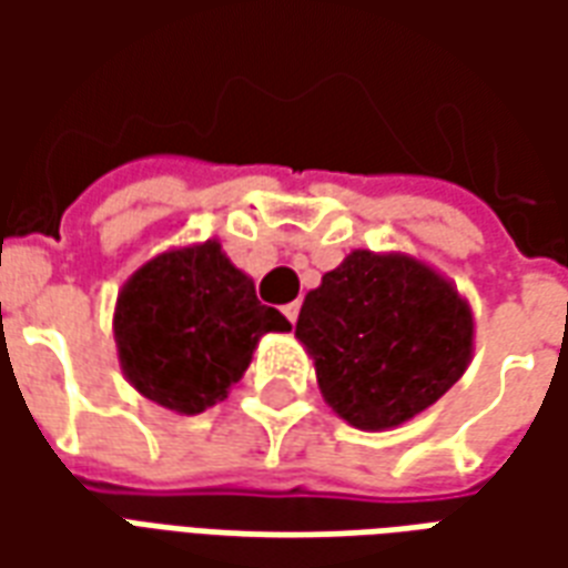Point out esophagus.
<instances>
[{"label": "esophagus", "instance_id": "1", "mask_svg": "<svg viewBox=\"0 0 568 568\" xmlns=\"http://www.w3.org/2000/svg\"><path fill=\"white\" fill-rule=\"evenodd\" d=\"M283 313H285V320H288V322H292V325H295V322H297V313H301V304H297V301H292V304H285Z\"/></svg>", "mask_w": 568, "mask_h": 568}]
</instances>
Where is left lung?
Returning a JSON list of instances; mask_svg holds the SVG:
<instances>
[{
	"label": "left lung",
	"instance_id": "8db88e82",
	"mask_svg": "<svg viewBox=\"0 0 568 568\" xmlns=\"http://www.w3.org/2000/svg\"><path fill=\"white\" fill-rule=\"evenodd\" d=\"M295 337L334 414L383 432L423 414L463 377L475 316L426 261L356 248L307 292Z\"/></svg>",
	"mask_w": 568,
	"mask_h": 568
}]
</instances>
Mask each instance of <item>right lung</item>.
I'll use <instances>...</instances> for the list:
<instances>
[{"instance_id": "right-lung-1", "label": "right lung", "mask_w": 568, "mask_h": 568, "mask_svg": "<svg viewBox=\"0 0 568 568\" xmlns=\"http://www.w3.org/2000/svg\"><path fill=\"white\" fill-rule=\"evenodd\" d=\"M118 362L128 383L175 414H203L227 398L267 332H288L219 240L166 248L118 292Z\"/></svg>"}]
</instances>
